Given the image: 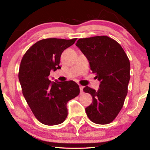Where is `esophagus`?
I'll return each mask as SVG.
<instances>
[{"label": "esophagus", "instance_id": "1", "mask_svg": "<svg viewBox=\"0 0 150 150\" xmlns=\"http://www.w3.org/2000/svg\"><path fill=\"white\" fill-rule=\"evenodd\" d=\"M83 88L84 87L82 86H79V89H80V94H83Z\"/></svg>", "mask_w": 150, "mask_h": 150}]
</instances>
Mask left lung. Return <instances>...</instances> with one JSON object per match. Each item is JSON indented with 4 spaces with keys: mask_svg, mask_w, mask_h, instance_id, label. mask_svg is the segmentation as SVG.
<instances>
[{
    "mask_svg": "<svg viewBox=\"0 0 150 150\" xmlns=\"http://www.w3.org/2000/svg\"><path fill=\"white\" fill-rule=\"evenodd\" d=\"M76 46L88 59L93 73L100 82L98 91L83 89L93 97V103L85 110L94 123L112 122L123 106L130 79V62L123 49L108 36L79 39Z\"/></svg>",
    "mask_w": 150,
    "mask_h": 150,
    "instance_id": "8db88e82",
    "label": "left lung"
}]
</instances>
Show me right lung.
Returning <instances> with one entry per match:
<instances>
[{
	"label": "right lung",
	"mask_w": 150,
	"mask_h": 150,
	"mask_svg": "<svg viewBox=\"0 0 150 150\" xmlns=\"http://www.w3.org/2000/svg\"><path fill=\"white\" fill-rule=\"evenodd\" d=\"M76 39L40 40L22 59L19 79L22 93L35 117L44 125H57L64 121L67 102L79 94V86L73 81L49 79L50 72L61 69L62 52Z\"/></svg>",
	"instance_id": "1"
}]
</instances>
